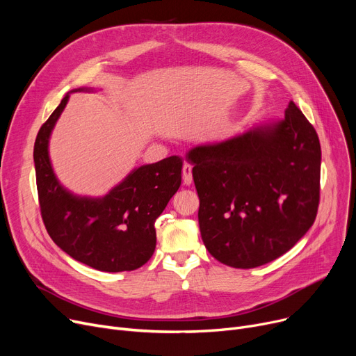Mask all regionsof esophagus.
I'll return each instance as SVG.
<instances>
[{
  "mask_svg": "<svg viewBox=\"0 0 356 356\" xmlns=\"http://www.w3.org/2000/svg\"><path fill=\"white\" fill-rule=\"evenodd\" d=\"M181 176H183V183H184L186 186L192 184V181H193V176H192V165H191V164H188V163H184V164H183V168H181Z\"/></svg>",
  "mask_w": 356,
  "mask_h": 356,
  "instance_id": "esophagus-1",
  "label": "esophagus"
}]
</instances>
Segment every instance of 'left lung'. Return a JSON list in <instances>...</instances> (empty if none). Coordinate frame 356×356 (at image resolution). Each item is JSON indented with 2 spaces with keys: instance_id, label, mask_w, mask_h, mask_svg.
<instances>
[{
  "instance_id": "1",
  "label": "left lung",
  "mask_w": 356,
  "mask_h": 356,
  "mask_svg": "<svg viewBox=\"0 0 356 356\" xmlns=\"http://www.w3.org/2000/svg\"><path fill=\"white\" fill-rule=\"evenodd\" d=\"M204 247L222 264L254 268L286 254L313 225L321 199V143L290 101L283 120L186 154Z\"/></svg>"
}]
</instances>
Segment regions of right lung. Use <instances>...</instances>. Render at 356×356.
<instances>
[{
  "instance_id": "right-lung-1",
  "label": "right lung",
  "mask_w": 356,
  "mask_h": 356,
  "mask_svg": "<svg viewBox=\"0 0 356 356\" xmlns=\"http://www.w3.org/2000/svg\"><path fill=\"white\" fill-rule=\"evenodd\" d=\"M89 90V89H74ZM69 93L42 125L34 143V167L44 227L73 259L92 268L120 273L144 266L156 250L154 222L181 183L179 156L141 165L104 197L76 196L56 177L49 138Z\"/></svg>"
}]
</instances>
